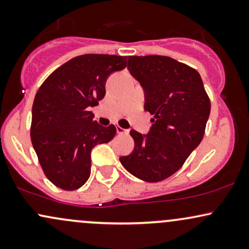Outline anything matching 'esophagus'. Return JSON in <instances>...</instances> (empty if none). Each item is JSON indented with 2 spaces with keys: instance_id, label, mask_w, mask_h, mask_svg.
<instances>
[{
  "instance_id": "esophagus-1",
  "label": "esophagus",
  "mask_w": 249,
  "mask_h": 249,
  "mask_svg": "<svg viewBox=\"0 0 249 249\" xmlns=\"http://www.w3.org/2000/svg\"><path fill=\"white\" fill-rule=\"evenodd\" d=\"M128 132L127 130H125V128H123L121 126H117V133L118 134H126Z\"/></svg>"
}]
</instances>
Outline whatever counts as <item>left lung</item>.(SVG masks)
I'll return each instance as SVG.
<instances>
[{"instance_id":"obj_1","label":"left lung","mask_w":249,"mask_h":249,"mask_svg":"<svg viewBox=\"0 0 249 249\" xmlns=\"http://www.w3.org/2000/svg\"><path fill=\"white\" fill-rule=\"evenodd\" d=\"M127 69L144 89L147 134L131 130L134 148L121 157L131 174L147 182L165 180L184 165L202 141L211 102L199 72L167 56H130Z\"/></svg>"}]
</instances>
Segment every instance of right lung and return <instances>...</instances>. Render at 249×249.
<instances>
[{"label":"right lung","instance_id":"right-lung-1","mask_svg":"<svg viewBox=\"0 0 249 249\" xmlns=\"http://www.w3.org/2000/svg\"><path fill=\"white\" fill-rule=\"evenodd\" d=\"M126 56L88 53L73 57L43 82L33 104L30 137L47 178L73 191L91 173V151L108 142L115 125L102 126L89 107L105 96V83L126 67Z\"/></svg>","mask_w":249,"mask_h":249}]
</instances>
